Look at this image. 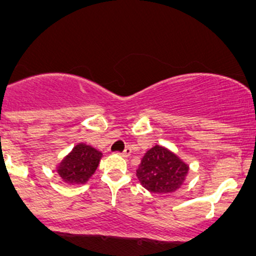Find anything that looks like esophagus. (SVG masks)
Returning <instances> with one entry per match:
<instances>
[{"mask_svg":"<svg viewBox=\"0 0 256 256\" xmlns=\"http://www.w3.org/2000/svg\"><path fill=\"white\" fill-rule=\"evenodd\" d=\"M122 156H130V148H126L122 153H120Z\"/></svg>","mask_w":256,"mask_h":256,"instance_id":"1","label":"esophagus"}]
</instances>
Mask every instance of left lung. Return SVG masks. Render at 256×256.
Here are the masks:
<instances>
[{"instance_id":"1","label":"left lung","mask_w":256,"mask_h":256,"mask_svg":"<svg viewBox=\"0 0 256 256\" xmlns=\"http://www.w3.org/2000/svg\"><path fill=\"white\" fill-rule=\"evenodd\" d=\"M188 166L176 154L160 146L149 149L136 169L142 186L150 193L166 194L176 192L183 184Z\"/></svg>"}]
</instances>
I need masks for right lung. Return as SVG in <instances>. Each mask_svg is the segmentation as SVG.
<instances>
[{"instance_id":"right-lung-1","label":"right lung","mask_w":256,"mask_h":256,"mask_svg":"<svg viewBox=\"0 0 256 256\" xmlns=\"http://www.w3.org/2000/svg\"><path fill=\"white\" fill-rule=\"evenodd\" d=\"M102 153L86 144H78L58 166V174L70 184H83L97 169Z\"/></svg>"}]
</instances>
